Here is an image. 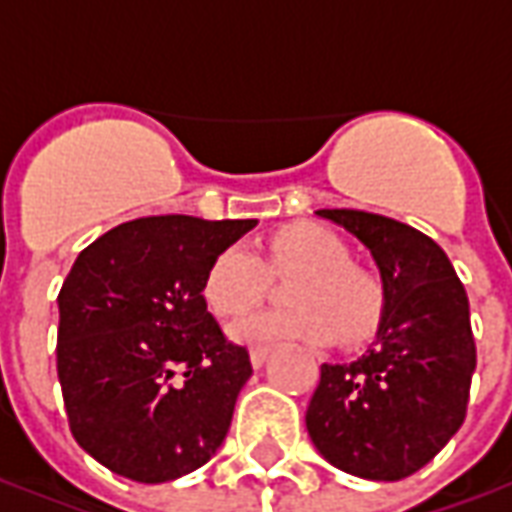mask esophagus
<instances>
[{
	"mask_svg": "<svg viewBox=\"0 0 512 512\" xmlns=\"http://www.w3.org/2000/svg\"><path fill=\"white\" fill-rule=\"evenodd\" d=\"M249 359H252V367H260L268 359V348H252Z\"/></svg>",
	"mask_w": 512,
	"mask_h": 512,
	"instance_id": "1",
	"label": "esophagus"
}]
</instances>
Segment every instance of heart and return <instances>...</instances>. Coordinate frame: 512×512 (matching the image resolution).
Listing matches in <instances>:
<instances>
[{"label": "heart", "mask_w": 512, "mask_h": 512, "mask_svg": "<svg viewBox=\"0 0 512 512\" xmlns=\"http://www.w3.org/2000/svg\"><path fill=\"white\" fill-rule=\"evenodd\" d=\"M268 274L296 277L285 301L293 310L260 312L235 323L233 340L246 345L365 343L386 312V285L376 271L351 263V246L321 224H288L268 241L266 266L244 244L224 246L202 279V299L216 318H241L268 290Z\"/></svg>", "instance_id": "heart-1"}]
</instances>
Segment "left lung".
I'll return each mask as SVG.
<instances>
[{
    "mask_svg": "<svg viewBox=\"0 0 512 512\" xmlns=\"http://www.w3.org/2000/svg\"><path fill=\"white\" fill-rule=\"evenodd\" d=\"M370 249L386 285L376 340L345 365H321L307 430L326 461L365 480L419 472L458 433L477 365L469 299L433 238L389 216L326 208Z\"/></svg>",
    "mask_w": 512,
    "mask_h": 512,
    "instance_id": "obj_1",
    "label": "left lung"
}]
</instances>
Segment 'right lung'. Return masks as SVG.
<instances>
[{
    "instance_id": "add662e5",
    "label": "right lung",
    "mask_w": 512,
    "mask_h": 512,
    "mask_svg": "<svg viewBox=\"0 0 512 512\" xmlns=\"http://www.w3.org/2000/svg\"><path fill=\"white\" fill-rule=\"evenodd\" d=\"M255 224L145 216L76 257L57 296V376L73 439L109 472L167 483L222 447L252 362L208 312L202 279Z\"/></svg>"
}]
</instances>
